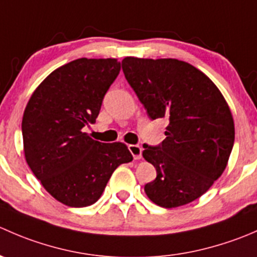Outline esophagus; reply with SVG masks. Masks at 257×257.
I'll list each match as a JSON object with an SVG mask.
<instances>
[{
	"label": "esophagus",
	"mask_w": 257,
	"mask_h": 257,
	"mask_svg": "<svg viewBox=\"0 0 257 257\" xmlns=\"http://www.w3.org/2000/svg\"><path fill=\"white\" fill-rule=\"evenodd\" d=\"M129 150H131V153H132V155H133L134 159L136 160L142 159V152H143V149H142L141 145H137V144L129 145Z\"/></svg>",
	"instance_id": "esophagus-1"
}]
</instances>
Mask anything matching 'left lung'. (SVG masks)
<instances>
[{"label": "left lung", "mask_w": 257, "mask_h": 257, "mask_svg": "<svg viewBox=\"0 0 257 257\" xmlns=\"http://www.w3.org/2000/svg\"><path fill=\"white\" fill-rule=\"evenodd\" d=\"M121 68L150 118L169 119L162 144L143 145L144 159L157 169L145 194L167 209L196 200L221 177L234 147L224 95L206 74L179 59L125 57Z\"/></svg>", "instance_id": "obj_1"}]
</instances>
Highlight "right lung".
<instances>
[{
  "mask_svg": "<svg viewBox=\"0 0 257 257\" xmlns=\"http://www.w3.org/2000/svg\"><path fill=\"white\" fill-rule=\"evenodd\" d=\"M119 71L115 58L76 59L52 72L26 105V162L43 188L67 206L94 204L114 170L133 160L124 143H100L83 132L95 121Z\"/></svg>",
  "mask_w": 257,
  "mask_h": 257,
  "instance_id": "obj_1",
  "label": "right lung"
}]
</instances>
